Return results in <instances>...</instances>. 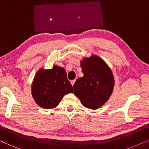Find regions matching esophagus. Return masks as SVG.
I'll return each instance as SVG.
<instances>
[{
  "mask_svg": "<svg viewBox=\"0 0 149 149\" xmlns=\"http://www.w3.org/2000/svg\"><path fill=\"white\" fill-rule=\"evenodd\" d=\"M75 82H76V80H73L71 81V85H72V86H73V84H74Z\"/></svg>",
  "mask_w": 149,
  "mask_h": 149,
  "instance_id": "obj_1",
  "label": "esophagus"
}]
</instances>
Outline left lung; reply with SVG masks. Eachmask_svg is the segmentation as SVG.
Instances as JSON below:
<instances>
[{
  "mask_svg": "<svg viewBox=\"0 0 149 149\" xmlns=\"http://www.w3.org/2000/svg\"><path fill=\"white\" fill-rule=\"evenodd\" d=\"M80 66L84 76L79 78L73 85L74 94L84 107L97 109L112 95L114 76L105 61L96 55L83 58Z\"/></svg>",
  "mask_w": 149,
  "mask_h": 149,
  "instance_id": "8db88e82",
  "label": "left lung"
}]
</instances>
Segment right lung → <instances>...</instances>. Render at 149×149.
<instances>
[{
	"label": "right lung",
	"mask_w": 149,
	"mask_h": 149,
	"mask_svg": "<svg viewBox=\"0 0 149 149\" xmlns=\"http://www.w3.org/2000/svg\"><path fill=\"white\" fill-rule=\"evenodd\" d=\"M31 88L35 102L44 109L55 108L64 95L73 92L65 69L57 65H54L51 69H39Z\"/></svg>",
	"instance_id": "obj_1"
}]
</instances>
